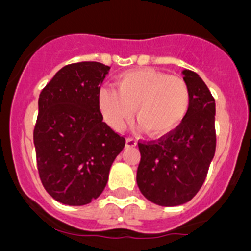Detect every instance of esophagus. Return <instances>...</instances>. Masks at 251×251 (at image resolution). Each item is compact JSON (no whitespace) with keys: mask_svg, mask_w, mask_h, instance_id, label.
<instances>
[{"mask_svg":"<svg viewBox=\"0 0 251 251\" xmlns=\"http://www.w3.org/2000/svg\"><path fill=\"white\" fill-rule=\"evenodd\" d=\"M126 145H127V147H136L137 146V141L134 138H127V141H126Z\"/></svg>","mask_w":251,"mask_h":251,"instance_id":"obj_1","label":"esophagus"}]
</instances>
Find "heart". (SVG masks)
Masks as SVG:
<instances>
[{"label":"heart","mask_w":251,"mask_h":251,"mask_svg":"<svg viewBox=\"0 0 251 251\" xmlns=\"http://www.w3.org/2000/svg\"><path fill=\"white\" fill-rule=\"evenodd\" d=\"M98 105L104 119L122 130L133 109L141 126L152 136H163L182 123L190 109V90L183 79L153 69H139L117 77V89L103 86Z\"/></svg>","instance_id":"1"}]
</instances>
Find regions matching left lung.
Wrapping results in <instances>:
<instances>
[{"mask_svg":"<svg viewBox=\"0 0 251 251\" xmlns=\"http://www.w3.org/2000/svg\"><path fill=\"white\" fill-rule=\"evenodd\" d=\"M182 75L190 90V109L182 123L159 141L138 143L137 185L147 200L167 207L192 200L216 150L215 99L200 75L187 69Z\"/></svg>","mask_w":251,"mask_h":251,"instance_id":"1","label":"left lung"}]
</instances>
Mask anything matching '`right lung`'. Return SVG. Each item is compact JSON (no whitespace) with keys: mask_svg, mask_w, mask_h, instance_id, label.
<instances>
[{"mask_svg":"<svg viewBox=\"0 0 251 251\" xmlns=\"http://www.w3.org/2000/svg\"><path fill=\"white\" fill-rule=\"evenodd\" d=\"M109 69L95 61L70 64L40 94L34 130L37 170L49 195L64 205L98 199L126 146L99 110V85Z\"/></svg>","mask_w":251,"mask_h":251,"instance_id":"obj_1","label":"right lung"}]
</instances>
